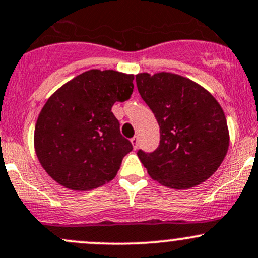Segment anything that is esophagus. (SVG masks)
Returning a JSON list of instances; mask_svg holds the SVG:
<instances>
[{"instance_id": "34e87169", "label": "esophagus", "mask_w": 258, "mask_h": 258, "mask_svg": "<svg viewBox=\"0 0 258 258\" xmlns=\"http://www.w3.org/2000/svg\"><path fill=\"white\" fill-rule=\"evenodd\" d=\"M131 143H132V147H134V149H137V147H138V137H137V136H135V137L131 138Z\"/></svg>"}]
</instances>
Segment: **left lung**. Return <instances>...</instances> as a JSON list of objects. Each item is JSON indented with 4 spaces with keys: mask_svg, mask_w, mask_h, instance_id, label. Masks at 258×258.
Instances as JSON below:
<instances>
[{
    "mask_svg": "<svg viewBox=\"0 0 258 258\" xmlns=\"http://www.w3.org/2000/svg\"><path fill=\"white\" fill-rule=\"evenodd\" d=\"M136 83L160 127L159 147L137 153L149 176L175 189L205 182L229 148L222 106L202 86L175 73H138Z\"/></svg>",
    "mask_w": 258,
    "mask_h": 258,
    "instance_id": "8db88e82",
    "label": "left lung"
}]
</instances>
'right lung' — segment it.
I'll use <instances>...</instances> for the list:
<instances>
[{
  "instance_id": "right-lung-1",
  "label": "right lung",
  "mask_w": 258,
  "mask_h": 258,
  "mask_svg": "<svg viewBox=\"0 0 258 258\" xmlns=\"http://www.w3.org/2000/svg\"><path fill=\"white\" fill-rule=\"evenodd\" d=\"M134 75L90 70L47 99L34 131V148L44 170L57 183L89 191L111 181L132 144L111 111L134 92Z\"/></svg>"
}]
</instances>
